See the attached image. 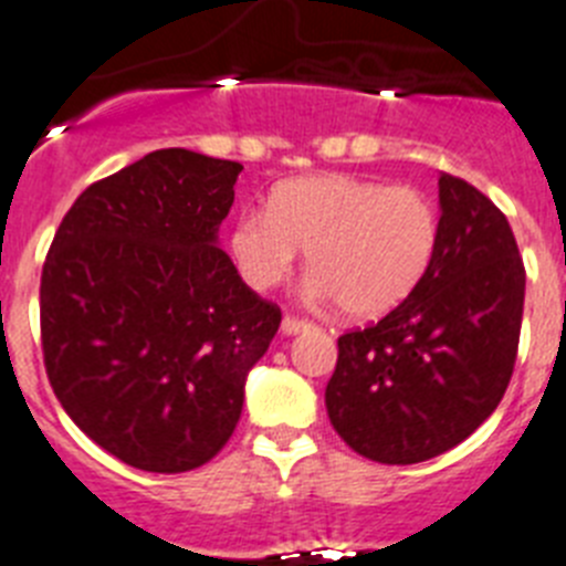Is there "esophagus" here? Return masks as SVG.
I'll list each match as a JSON object with an SVG mask.
<instances>
[{
	"label": "esophagus",
	"mask_w": 566,
	"mask_h": 566,
	"mask_svg": "<svg viewBox=\"0 0 566 566\" xmlns=\"http://www.w3.org/2000/svg\"><path fill=\"white\" fill-rule=\"evenodd\" d=\"M307 327H313L311 319H302V316H284L282 319V331L284 334H302V331H307Z\"/></svg>",
	"instance_id": "esophagus-1"
}]
</instances>
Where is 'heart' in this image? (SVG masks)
Here are the masks:
<instances>
[{
	"label": "heart",
	"instance_id": "b5f03b06",
	"mask_svg": "<svg viewBox=\"0 0 566 566\" xmlns=\"http://www.w3.org/2000/svg\"><path fill=\"white\" fill-rule=\"evenodd\" d=\"M440 241V212L411 184L307 175L279 184L268 210L232 221L230 253L253 291L287 279L307 253L311 291L334 296L342 313L374 319L402 305L429 273Z\"/></svg>",
	"mask_w": 566,
	"mask_h": 566
}]
</instances>
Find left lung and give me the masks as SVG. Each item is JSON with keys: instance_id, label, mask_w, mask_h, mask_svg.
<instances>
[{"instance_id": "left-lung-1", "label": "left lung", "mask_w": 566, "mask_h": 566, "mask_svg": "<svg viewBox=\"0 0 566 566\" xmlns=\"http://www.w3.org/2000/svg\"><path fill=\"white\" fill-rule=\"evenodd\" d=\"M440 241L415 293L339 336L325 406L336 434L377 463L408 467L463 443L515 368L526 270L495 203L440 175Z\"/></svg>"}]
</instances>
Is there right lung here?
<instances>
[{"mask_svg":"<svg viewBox=\"0 0 566 566\" xmlns=\"http://www.w3.org/2000/svg\"><path fill=\"white\" fill-rule=\"evenodd\" d=\"M241 169L149 151L80 195L42 264L56 400L99 449L144 472H189L224 449L247 371L282 322L216 247Z\"/></svg>","mask_w":566,"mask_h":566,"instance_id":"add662e5","label":"right lung"}]
</instances>
